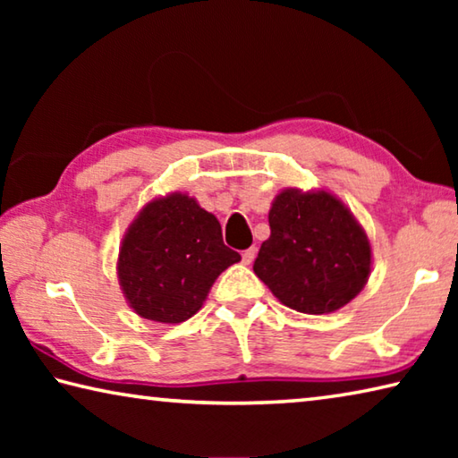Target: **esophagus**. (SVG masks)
Listing matches in <instances>:
<instances>
[{"label":"esophagus","mask_w":458,"mask_h":458,"mask_svg":"<svg viewBox=\"0 0 458 458\" xmlns=\"http://www.w3.org/2000/svg\"><path fill=\"white\" fill-rule=\"evenodd\" d=\"M254 257H257V248H248V250L242 252V262L244 265H252Z\"/></svg>","instance_id":"1"}]
</instances>
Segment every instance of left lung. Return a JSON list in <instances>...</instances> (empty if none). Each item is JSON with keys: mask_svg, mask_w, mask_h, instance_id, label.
I'll return each mask as SVG.
<instances>
[{"mask_svg": "<svg viewBox=\"0 0 458 458\" xmlns=\"http://www.w3.org/2000/svg\"><path fill=\"white\" fill-rule=\"evenodd\" d=\"M270 238L254 275L283 305L307 315L339 311L366 286L371 244L353 212L325 188H284L268 212Z\"/></svg>", "mask_w": 458, "mask_h": 458, "instance_id": "8db88e82", "label": "left lung"}]
</instances>
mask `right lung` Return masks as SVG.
<instances>
[{
  "label": "right lung",
  "mask_w": 458,
  "mask_h": 458,
  "mask_svg": "<svg viewBox=\"0 0 458 458\" xmlns=\"http://www.w3.org/2000/svg\"><path fill=\"white\" fill-rule=\"evenodd\" d=\"M240 254L222 226L185 191L155 196L123 234L117 278L127 305L143 319L182 323L196 315L224 270Z\"/></svg>",
  "instance_id": "add662e5"
}]
</instances>
